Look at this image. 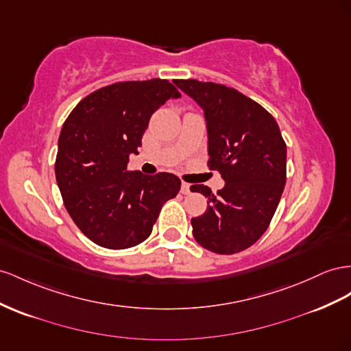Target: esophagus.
Segmentation results:
<instances>
[{"label": "esophagus", "instance_id": "34e87169", "mask_svg": "<svg viewBox=\"0 0 351 351\" xmlns=\"http://www.w3.org/2000/svg\"><path fill=\"white\" fill-rule=\"evenodd\" d=\"M180 192H182L183 195L191 193V184H189V183H182V189H180Z\"/></svg>", "mask_w": 351, "mask_h": 351}]
</instances>
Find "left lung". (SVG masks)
I'll return each instance as SVG.
<instances>
[{
  "label": "left lung",
  "instance_id": "obj_1",
  "mask_svg": "<svg viewBox=\"0 0 351 351\" xmlns=\"http://www.w3.org/2000/svg\"><path fill=\"white\" fill-rule=\"evenodd\" d=\"M174 84L202 108L208 168L226 182L217 195L208 186H191L208 197L206 211L191 221L193 236L211 252H241L267 230L287 183V145L279 125L257 101L234 88L196 80Z\"/></svg>",
  "mask_w": 351,
  "mask_h": 351
}]
</instances>
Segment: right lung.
<instances>
[{
  "label": "right lung",
  "mask_w": 351,
  "mask_h": 351,
  "mask_svg": "<svg viewBox=\"0 0 351 351\" xmlns=\"http://www.w3.org/2000/svg\"><path fill=\"white\" fill-rule=\"evenodd\" d=\"M178 97L167 80L117 82L88 94L64 121L56 180L73 223L103 248L146 241L160 208L178 193L182 182L174 174L128 171L150 117Z\"/></svg>",
  "instance_id": "right-lung-1"
}]
</instances>
